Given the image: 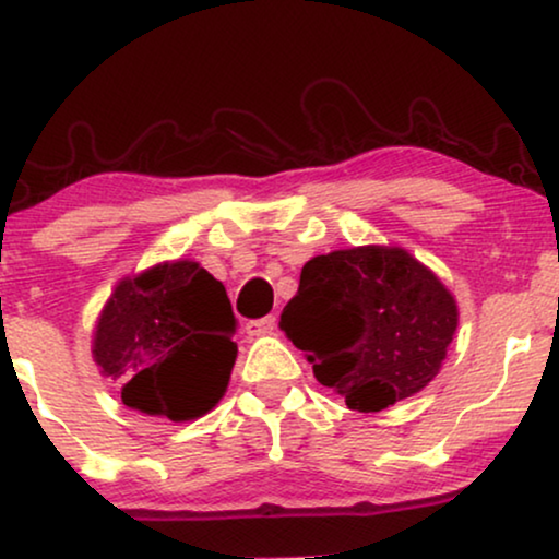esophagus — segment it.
<instances>
[{"label":"esophagus","instance_id":"34e87169","mask_svg":"<svg viewBox=\"0 0 559 559\" xmlns=\"http://www.w3.org/2000/svg\"><path fill=\"white\" fill-rule=\"evenodd\" d=\"M274 329H277V318L274 316H266V318H259V321L246 323V333H249V336H270Z\"/></svg>","mask_w":559,"mask_h":559}]
</instances>
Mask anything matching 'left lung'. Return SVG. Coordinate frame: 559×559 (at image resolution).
Returning a JSON list of instances; mask_svg holds the SVG:
<instances>
[{
  "instance_id": "1",
  "label": "left lung",
  "mask_w": 559,
  "mask_h": 559,
  "mask_svg": "<svg viewBox=\"0 0 559 559\" xmlns=\"http://www.w3.org/2000/svg\"><path fill=\"white\" fill-rule=\"evenodd\" d=\"M460 310L429 266L401 246H354L302 266L280 329L321 385L377 413L439 374Z\"/></svg>"
}]
</instances>
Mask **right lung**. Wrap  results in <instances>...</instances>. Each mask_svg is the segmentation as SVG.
Instances as JSON below:
<instances>
[{"mask_svg":"<svg viewBox=\"0 0 559 559\" xmlns=\"http://www.w3.org/2000/svg\"><path fill=\"white\" fill-rule=\"evenodd\" d=\"M226 287L177 259L122 277L94 325L92 357L128 408L194 421L226 395L236 365Z\"/></svg>","mask_w":559,"mask_h":559,"instance_id":"obj_1","label":"right lung"}]
</instances>
